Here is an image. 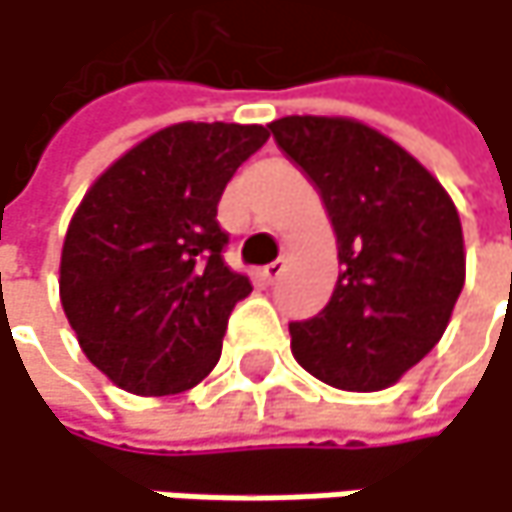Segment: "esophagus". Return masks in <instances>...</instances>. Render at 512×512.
I'll use <instances>...</instances> for the list:
<instances>
[{"label": "esophagus", "instance_id": "obj_1", "mask_svg": "<svg viewBox=\"0 0 512 512\" xmlns=\"http://www.w3.org/2000/svg\"><path fill=\"white\" fill-rule=\"evenodd\" d=\"M282 273H285V261H273V264H267V267L261 270V279H264L267 285H273V282L282 279Z\"/></svg>", "mask_w": 512, "mask_h": 512}]
</instances>
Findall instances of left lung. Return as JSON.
Returning <instances> with one entry per match:
<instances>
[{
	"label": "left lung",
	"instance_id": "left-lung-1",
	"mask_svg": "<svg viewBox=\"0 0 512 512\" xmlns=\"http://www.w3.org/2000/svg\"><path fill=\"white\" fill-rule=\"evenodd\" d=\"M270 131L321 191L342 264L330 303L291 324V351L330 387L384 390L450 324L465 285L459 212L414 155L363 122L285 116Z\"/></svg>",
	"mask_w": 512,
	"mask_h": 512
}]
</instances>
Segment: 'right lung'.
<instances>
[{
  "instance_id": "1",
  "label": "right lung",
  "mask_w": 512,
  "mask_h": 512,
  "mask_svg": "<svg viewBox=\"0 0 512 512\" xmlns=\"http://www.w3.org/2000/svg\"><path fill=\"white\" fill-rule=\"evenodd\" d=\"M264 125L179 122L113 161L62 245L59 297L92 366L137 396L200 384L251 282L224 264L218 200Z\"/></svg>"
}]
</instances>
